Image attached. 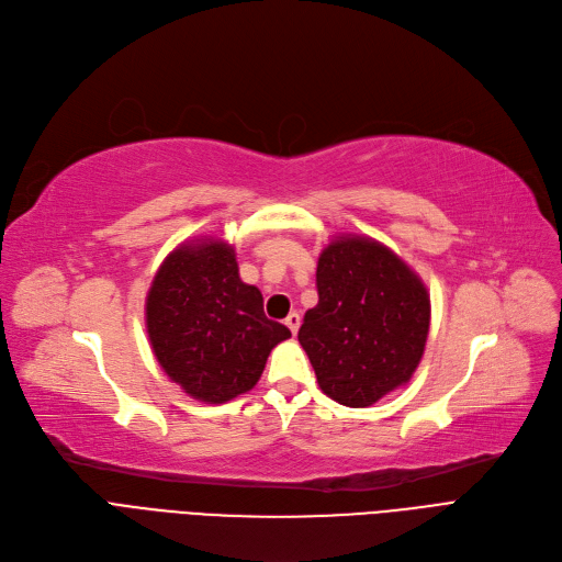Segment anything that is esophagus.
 Returning a JSON list of instances; mask_svg holds the SVG:
<instances>
[{
	"label": "esophagus",
	"instance_id": "obj_1",
	"mask_svg": "<svg viewBox=\"0 0 562 562\" xmlns=\"http://www.w3.org/2000/svg\"><path fill=\"white\" fill-rule=\"evenodd\" d=\"M285 325H288V329L292 331V336L297 334V329H300V325H302V317H300V313H290L288 317H285Z\"/></svg>",
	"mask_w": 562,
	"mask_h": 562
}]
</instances>
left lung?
<instances>
[{
  "label": "left lung",
  "instance_id": "obj_1",
  "mask_svg": "<svg viewBox=\"0 0 562 562\" xmlns=\"http://www.w3.org/2000/svg\"><path fill=\"white\" fill-rule=\"evenodd\" d=\"M315 283L297 338L323 393L359 409L405 386L430 331V292L412 267L378 239L338 235Z\"/></svg>",
  "mask_w": 562,
  "mask_h": 562
}]
</instances>
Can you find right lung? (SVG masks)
<instances>
[{"mask_svg":"<svg viewBox=\"0 0 562 562\" xmlns=\"http://www.w3.org/2000/svg\"><path fill=\"white\" fill-rule=\"evenodd\" d=\"M146 329L169 380L207 405L251 391L267 357L290 338L265 317L260 290L239 279L235 249L210 237L180 245L159 265Z\"/></svg>","mask_w":562,"mask_h":562,"instance_id":"obj_1","label":"right lung"}]
</instances>
